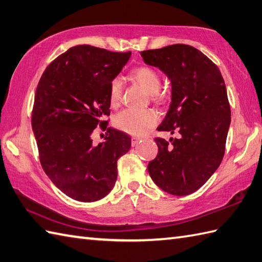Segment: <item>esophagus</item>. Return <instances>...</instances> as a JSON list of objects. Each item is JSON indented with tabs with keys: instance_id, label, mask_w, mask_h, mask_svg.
Segmentation results:
<instances>
[{
	"instance_id": "1",
	"label": "esophagus",
	"mask_w": 262,
	"mask_h": 262,
	"mask_svg": "<svg viewBox=\"0 0 262 262\" xmlns=\"http://www.w3.org/2000/svg\"><path fill=\"white\" fill-rule=\"evenodd\" d=\"M141 141V139L140 138H137V137H132L131 138V144H132V147H136L137 144Z\"/></svg>"
}]
</instances>
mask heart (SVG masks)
<instances>
[{
  "instance_id": "b5f03b06",
  "label": "heart",
  "mask_w": 262,
  "mask_h": 262,
  "mask_svg": "<svg viewBox=\"0 0 262 262\" xmlns=\"http://www.w3.org/2000/svg\"><path fill=\"white\" fill-rule=\"evenodd\" d=\"M130 77L133 82L141 85L154 100L160 101L164 94L159 92L161 78L159 73L150 66H140L132 69ZM124 85L120 77H115L110 83L108 101L112 107H118L122 101ZM158 122V114L154 110H130L121 111L114 119V124L119 130L132 136H143L148 133Z\"/></svg>"
}]
</instances>
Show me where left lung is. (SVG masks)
Wrapping results in <instances>:
<instances>
[{"mask_svg":"<svg viewBox=\"0 0 262 262\" xmlns=\"http://www.w3.org/2000/svg\"><path fill=\"white\" fill-rule=\"evenodd\" d=\"M141 56L171 80L169 111L157 130L178 136L169 141L155 138L158 155L148 164L149 175L167 193L189 195L210 179L224 157L231 122L224 79L210 58L188 45L144 50Z\"/></svg>","mask_w":262,"mask_h":262,"instance_id":"obj_1","label":"left lung"}]
</instances>
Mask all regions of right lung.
Returning a JSON list of instances; mask_svg holds the SVG:
<instances>
[{
    "mask_svg": "<svg viewBox=\"0 0 262 262\" xmlns=\"http://www.w3.org/2000/svg\"><path fill=\"white\" fill-rule=\"evenodd\" d=\"M131 56L89 45L68 49L45 69L32 108L31 124L39 159L63 194L79 202L105 197L118 178L116 162L129 151L131 138L108 127L95 144L97 126L105 130L110 83Z\"/></svg>",
    "mask_w": 262,
    "mask_h": 262,
    "instance_id": "add662e5",
    "label": "right lung"
}]
</instances>
